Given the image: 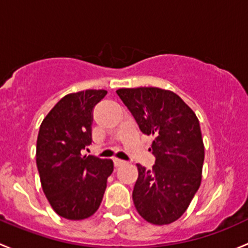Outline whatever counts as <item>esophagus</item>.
Returning <instances> with one entry per match:
<instances>
[{"label": "esophagus", "mask_w": 248, "mask_h": 248, "mask_svg": "<svg viewBox=\"0 0 248 248\" xmlns=\"http://www.w3.org/2000/svg\"><path fill=\"white\" fill-rule=\"evenodd\" d=\"M113 163L116 167H121V166L125 165V161L124 160H121V159H113Z\"/></svg>", "instance_id": "1"}]
</instances>
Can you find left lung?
I'll use <instances>...</instances> for the list:
<instances>
[{
  "label": "left lung",
  "mask_w": 248,
  "mask_h": 248,
  "mask_svg": "<svg viewBox=\"0 0 248 248\" xmlns=\"http://www.w3.org/2000/svg\"><path fill=\"white\" fill-rule=\"evenodd\" d=\"M117 94L143 134L155 137L153 170L137 163L135 208L150 223H172L185 213L201 185L204 144L200 122L170 91L140 87L121 88Z\"/></svg>",
  "instance_id": "8db88e82"
}]
</instances>
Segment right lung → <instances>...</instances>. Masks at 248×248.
<instances>
[{
    "mask_svg": "<svg viewBox=\"0 0 248 248\" xmlns=\"http://www.w3.org/2000/svg\"><path fill=\"white\" fill-rule=\"evenodd\" d=\"M107 94L87 89L61 99L40 125L37 167L53 210L67 219H85L100 206L113 162L82 155L92 144L93 109Z\"/></svg>",
    "mask_w": 248,
    "mask_h": 248,
    "instance_id": "1",
    "label": "right lung"
}]
</instances>
